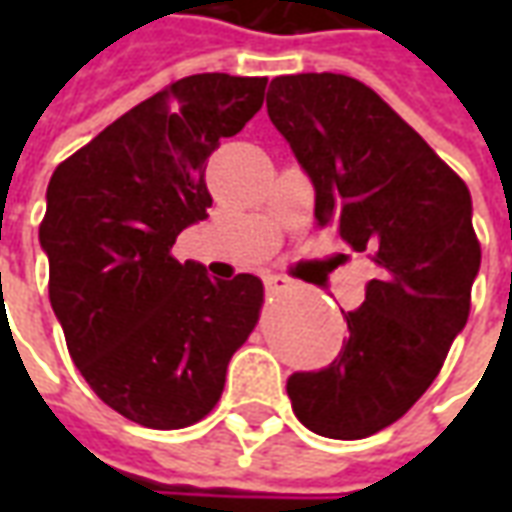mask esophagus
<instances>
[{
	"mask_svg": "<svg viewBox=\"0 0 512 512\" xmlns=\"http://www.w3.org/2000/svg\"><path fill=\"white\" fill-rule=\"evenodd\" d=\"M263 282H266V288L274 290V293H285V290L296 288V282L288 277H282V274H266V277H263Z\"/></svg>",
	"mask_w": 512,
	"mask_h": 512,
	"instance_id": "1",
	"label": "esophagus"
}]
</instances>
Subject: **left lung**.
Listing matches in <instances>:
<instances>
[{
  "mask_svg": "<svg viewBox=\"0 0 512 512\" xmlns=\"http://www.w3.org/2000/svg\"><path fill=\"white\" fill-rule=\"evenodd\" d=\"M266 109L312 180L318 224L337 227L378 266L362 307L345 315L348 340L337 359L288 378L304 428L365 439L425 395L466 326L480 271L472 194L381 95L351 76H277Z\"/></svg>",
  "mask_w": 512,
  "mask_h": 512,
  "instance_id": "obj_1",
  "label": "left lung"
}]
</instances>
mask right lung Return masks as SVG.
<instances>
[{
    "mask_svg": "<svg viewBox=\"0 0 512 512\" xmlns=\"http://www.w3.org/2000/svg\"><path fill=\"white\" fill-rule=\"evenodd\" d=\"M268 79L197 73L147 98L54 169L40 246L73 365L145 428L200 422L252 334L263 282L169 255L208 219V156L260 112Z\"/></svg>",
    "mask_w": 512,
    "mask_h": 512,
    "instance_id": "add662e5",
    "label": "right lung"
}]
</instances>
